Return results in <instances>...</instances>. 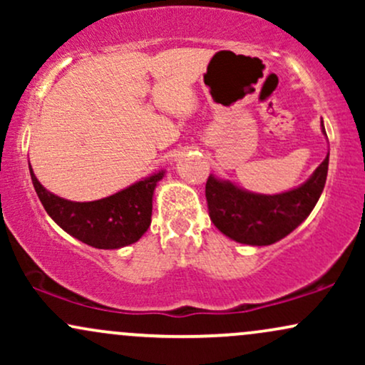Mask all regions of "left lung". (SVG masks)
Instances as JSON below:
<instances>
[{
	"mask_svg": "<svg viewBox=\"0 0 365 365\" xmlns=\"http://www.w3.org/2000/svg\"><path fill=\"white\" fill-rule=\"evenodd\" d=\"M322 133L326 135L321 121ZM329 153L302 185L282 194H255L230 180L209 175L206 199L209 216L223 235L238 244L271 245L290 235L311 215L328 177Z\"/></svg>",
	"mask_w": 365,
	"mask_h": 365,
	"instance_id": "left-lung-1",
	"label": "left lung"
}]
</instances>
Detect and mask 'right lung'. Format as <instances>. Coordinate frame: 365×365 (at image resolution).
I'll list each match as a JSON object with an SVG mask.
<instances>
[{
  "label": "right lung",
  "instance_id": "right-lung-1",
  "mask_svg": "<svg viewBox=\"0 0 365 365\" xmlns=\"http://www.w3.org/2000/svg\"><path fill=\"white\" fill-rule=\"evenodd\" d=\"M29 170L37 197L54 223L96 249H121L135 244L148 232L154 190L166 173V170L158 171L104 199L75 202L54 195L41 185L32 166Z\"/></svg>",
  "mask_w": 365,
  "mask_h": 365
}]
</instances>
